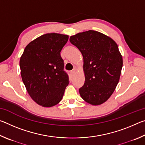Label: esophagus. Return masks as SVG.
<instances>
[{"instance_id":"esophagus-1","label":"esophagus","mask_w":145,"mask_h":145,"mask_svg":"<svg viewBox=\"0 0 145 145\" xmlns=\"http://www.w3.org/2000/svg\"><path fill=\"white\" fill-rule=\"evenodd\" d=\"M70 73H71V75H72V76H73V74H74V73H75V70H72V71H71Z\"/></svg>"}]
</instances>
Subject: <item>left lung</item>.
Returning a JSON list of instances; mask_svg holds the SVG:
<instances>
[{"mask_svg":"<svg viewBox=\"0 0 145 145\" xmlns=\"http://www.w3.org/2000/svg\"><path fill=\"white\" fill-rule=\"evenodd\" d=\"M84 59L85 82L80 96L94 105L102 104L111 96L119 82L122 56L116 42L99 32L89 30L70 38Z\"/></svg>","mask_w":145,"mask_h":145,"instance_id":"1","label":"left lung"}]
</instances>
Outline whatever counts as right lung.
Here are the masks:
<instances>
[{
    "instance_id": "1",
    "label": "right lung",
    "mask_w": 145,
    "mask_h": 145,
    "mask_svg": "<svg viewBox=\"0 0 145 145\" xmlns=\"http://www.w3.org/2000/svg\"><path fill=\"white\" fill-rule=\"evenodd\" d=\"M68 36L57 33L43 34L29 43L20 60L23 82L34 102L43 107L57 104L69 83L64 70L61 51Z\"/></svg>"
}]
</instances>
